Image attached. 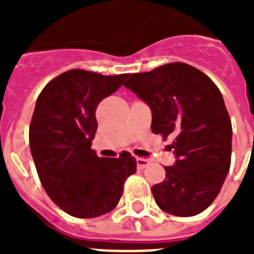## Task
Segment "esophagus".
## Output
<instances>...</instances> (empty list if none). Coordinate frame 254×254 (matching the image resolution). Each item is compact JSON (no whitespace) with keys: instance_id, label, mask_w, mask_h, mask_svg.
Here are the masks:
<instances>
[{"instance_id":"1","label":"esophagus","mask_w":254,"mask_h":254,"mask_svg":"<svg viewBox=\"0 0 254 254\" xmlns=\"http://www.w3.org/2000/svg\"><path fill=\"white\" fill-rule=\"evenodd\" d=\"M136 161H137L138 169H143V168H146L150 163L147 159H143V158H136Z\"/></svg>"}]
</instances>
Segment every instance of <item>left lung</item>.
Returning a JSON list of instances; mask_svg holds the SVG:
<instances>
[{"mask_svg": "<svg viewBox=\"0 0 254 254\" xmlns=\"http://www.w3.org/2000/svg\"><path fill=\"white\" fill-rule=\"evenodd\" d=\"M125 86L150 107L152 132L174 138L176 163L152 186L155 202L176 216L202 212L219 194L232 158V122L220 90L182 62L133 73Z\"/></svg>", "mask_w": 254, "mask_h": 254, "instance_id": "1", "label": "left lung"}]
</instances>
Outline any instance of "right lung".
I'll return each mask as SVG.
<instances>
[{
    "label": "right lung",
    "instance_id": "add662e5",
    "mask_svg": "<svg viewBox=\"0 0 254 254\" xmlns=\"http://www.w3.org/2000/svg\"><path fill=\"white\" fill-rule=\"evenodd\" d=\"M128 76L71 69L38 96L29 129L31 156L47 194L71 216L91 219L111 212L125 181L136 172L137 161L129 152L111 159L91 150L96 107Z\"/></svg>",
    "mask_w": 254,
    "mask_h": 254
}]
</instances>
